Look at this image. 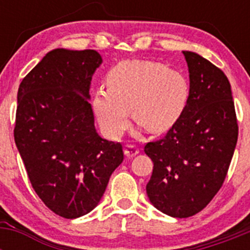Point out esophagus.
Segmentation results:
<instances>
[{"mask_svg":"<svg viewBox=\"0 0 250 250\" xmlns=\"http://www.w3.org/2000/svg\"><path fill=\"white\" fill-rule=\"evenodd\" d=\"M124 152H125V155H126L127 158H132V156L138 154L139 149L135 146V145L129 144V145H126V146H125V149H124Z\"/></svg>","mask_w":250,"mask_h":250,"instance_id":"esophagus-1","label":"esophagus"}]
</instances>
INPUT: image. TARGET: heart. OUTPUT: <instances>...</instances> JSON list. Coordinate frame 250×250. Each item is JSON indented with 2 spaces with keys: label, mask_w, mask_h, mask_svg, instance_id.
Instances as JSON below:
<instances>
[{
  "label": "heart",
  "mask_w": 250,
  "mask_h": 250,
  "mask_svg": "<svg viewBox=\"0 0 250 250\" xmlns=\"http://www.w3.org/2000/svg\"><path fill=\"white\" fill-rule=\"evenodd\" d=\"M107 90L92 98L104 131L119 138L129 126V111L140 126L161 134L175 125L187 109L190 85L178 70L155 61H121L106 75Z\"/></svg>",
  "instance_id": "b5f03b06"
}]
</instances>
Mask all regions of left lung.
Returning a JSON list of instances; mask_svg holds the SVG:
<instances>
[{"label":"left lung","instance_id":"8db88e82","mask_svg":"<svg viewBox=\"0 0 250 250\" xmlns=\"http://www.w3.org/2000/svg\"><path fill=\"white\" fill-rule=\"evenodd\" d=\"M190 96L182 118L161 139L145 144L152 160L150 202L174 218L195 215L211 202L228 174L238 121L228 77L219 67L183 51Z\"/></svg>","mask_w":250,"mask_h":250}]
</instances>
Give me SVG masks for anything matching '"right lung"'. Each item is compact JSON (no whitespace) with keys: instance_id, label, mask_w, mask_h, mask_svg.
I'll list each match as a JSON object with an SVG mask.
<instances>
[{"instance_id":"add662e5","label":"right lung","mask_w":250,"mask_h":250,"mask_svg":"<svg viewBox=\"0 0 250 250\" xmlns=\"http://www.w3.org/2000/svg\"><path fill=\"white\" fill-rule=\"evenodd\" d=\"M95 50L50 51L21 81L15 143L43 204L75 219L91 211L123 163L120 143L100 138L89 104Z\"/></svg>"}]
</instances>
